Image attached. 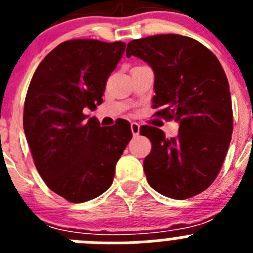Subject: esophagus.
Listing matches in <instances>:
<instances>
[{"instance_id":"1","label":"esophagus","mask_w":253,"mask_h":253,"mask_svg":"<svg viewBox=\"0 0 253 253\" xmlns=\"http://www.w3.org/2000/svg\"><path fill=\"white\" fill-rule=\"evenodd\" d=\"M130 129H131V133H133V135H138V134H139V130H140V125L138 124V123H131Z\"/></svg>"}]
</instances>
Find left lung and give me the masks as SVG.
<instances>
[{
	"label": "left lung",
	"instance_id": "1",
	"mask_svg": "<svg viewBox=\"0 0 253 253\" xmlns=\"http://www.w3.org/2000/svg\"><path fill=\"white\" fill-rule=\"evenodd\" d=\"M131 55L153 69L156 115L180 124L176 138L149 125L140 128L152 142L143 163L147 181L167 198L198 195L218 176L233 131L224 69L207 46L177 34L131 40L126 57Z\"/></svg>",
	"mask_w": 253,
	"mask_h": 253
}]
</instances>
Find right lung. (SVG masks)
I'll use <instances>...</instances> for the list:
<instances>
[{"mask_svg": "<svg viewBox=\"0 0 253 253\" xmlns=\"http://www.w3.org/2000/svg\"><path fill=\"white\" fill-rule=\"evenodd\" d=\"M125 43L68 40L38 66L24 106V131L46 186L71 203H84L113 184L116 162L131 139L130 124L105 128L84 107L102 102L109 76Z\"/></svg>", "mask_w": 253, "mask_h": 253, "instance_id": "1", "label": "right lung"}]
</instances>
